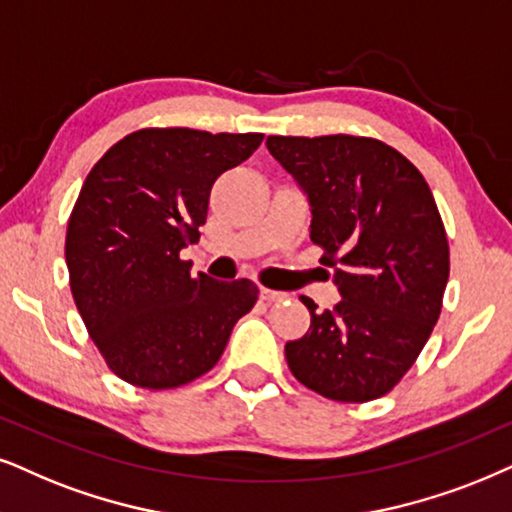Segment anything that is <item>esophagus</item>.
Wrapping results in <instances>:
<instances>
[{"label":"esophagus","instance_id":"obj_1","mask_svg":"<svg viewBox=\"0 0 512 512\" xmlns=\"http://www.w3.org/2000/svg\"><path fill=\"white\" fill-rule=\"evenodd\" d=\"M260 297L264 302H283L288 297V293H281V290H269V288H262V293H260Z\"/></svg>","mask_w":512,"mask_h":512}]
</instances>
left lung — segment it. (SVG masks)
<instances>
[{
    "mask_svg": "<svg viewBox=\"0 0 512 512\" xmlns=\"http://www.w3.org/2000/svg\"><path fill=\"white\" fill-rule=\"evenodd\" d=\"M312 208L309 236L342 300L286 345L288 368L333 401H371L404 378L442 312L449 241L423 174L378 139L269 137Z\"/></svg>",
    "mask_w": 512,
    "mask_h": 512,
    "instance_id": "1",
    "label": "left lung"
}]
</instances>
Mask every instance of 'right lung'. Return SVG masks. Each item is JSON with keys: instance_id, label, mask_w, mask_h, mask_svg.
<instances>
[{"instance_id": "1", "label": "right lung", "mask_w": 512, "mask_h": 512, "mask_svg": "<svg viewBox=\"0 0 512 512\" xmlns=\"http://www.w3.org/2000/svg\"><path fill=\"white\" fill-rule=\"evenodd\" d=\"M262 139L139 129L84 179L66 234L70 290L94 345L125 383L172 390L200 378L255 307V283L191 276L179 252L198 241L215 179Z\"/></svg>"}]
</instances>
